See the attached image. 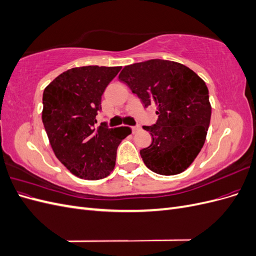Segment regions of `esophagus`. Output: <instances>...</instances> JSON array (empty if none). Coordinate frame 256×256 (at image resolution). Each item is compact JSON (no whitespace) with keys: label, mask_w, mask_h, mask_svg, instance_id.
I'll list each match as a JSON object with an SVG mask.
<instances>
[{"label":"esophagus","mask_w":256,"mask_h":256,"mask_svg":"<svg viewBox=\"0 0 256 256\" xmlns=\"http://www.w3.org/2000/svg\"><path fill=\"white\" fill-rule=\"evenodd\" d=\"M131 129H132V132L136 134V132H138V130L141 129V127L140 126H134V127H131Z\"/></svg>","instance_id":"esophagus-1"}]
</instances>
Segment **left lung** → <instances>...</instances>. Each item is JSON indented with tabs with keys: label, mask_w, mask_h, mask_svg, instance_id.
I'll return each instance as SVG.
<instances>
[{
	"label": "left lung",
	"mask_w": 256,
	"mask_h": 256,
	"mask_svg": "<svg viewBox=\"0 0 256 256\" xmlns=\"http://www.w3.org/2000/svg\"><path fill=\"white\" fill-rule=\"evenodd\" d=\"M118 79L145 106H156L157 122L143 126L152 138V144L140 152L145 166L166 176L187 170L202 150L210 122L204 80L189 67L166 60L125 66Z\"/></svg>",
	"instance_id": "obj_1"
}]
</instances>
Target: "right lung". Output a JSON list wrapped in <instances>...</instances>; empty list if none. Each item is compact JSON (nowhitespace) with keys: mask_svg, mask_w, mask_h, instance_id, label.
Here are the masks:
<instances>
[{"mask_svg":"<svg viewBox=\"0 0 256 256\" xmlns=\"http://www.w3.org/2000/svg\"><path fill=\"white\" fill-rule=\"evenodd\" d=\"M120 66L74 67L58 76L44 90L42 122L56 158L74 175L96 180L115 166L129 127H95L106 88Z\"/></svg>","mask_w":256,"mask_h":256,"instance_id":"add662e5","label":"right lung"}]
</instances>
